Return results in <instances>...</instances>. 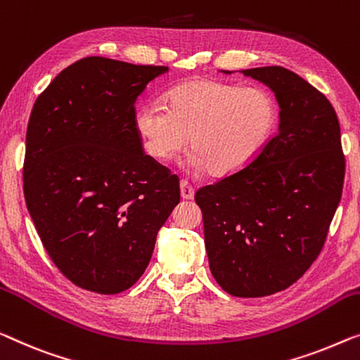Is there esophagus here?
Masks as SVG:
<instances>
[{
	"label": "esophagus",
	"mask_w": 360,
	"mask_h": 360,
	"mask_svg": "<svg viewBox=\"0 0 360 360\" xmlns=\"http://www.w3.org/2000/svg\"><path fill=\"white\" fill-rule=\"evenodd\" d=\"M181 197L186 200H192L194 198V187H192L187 181H181Z\"/></svg>",
	"instance_id": "esophagus-1"
}]
</instances>
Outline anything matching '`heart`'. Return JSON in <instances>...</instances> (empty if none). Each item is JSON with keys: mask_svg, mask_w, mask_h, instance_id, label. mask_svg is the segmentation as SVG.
I'll list each match as a JSON object with an SVG mask.
<instances>
[{"mask_svg": "<svg viewBox=\"0 0 360 360\" xmlns=\"http://www.w3.org/2000/svg\"><path fill=\"white\" fill-rule=\"evenodd\" d=\"M166 108L147 103L134 124L150 157L165 162L186 147L197 171L226 178L248 166L265 146L276 122V106L264 89H240L212 79L178 85Z\"/></svg>", "mask_w": 360, "mask_h": 360, "instance_id": "heart-1", "label": "heart"}]
</instances>
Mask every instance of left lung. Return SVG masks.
I'll return each mask as SVG.
<instances>
[{
	"label": "left lung",
	"instance_id": "left-lung-1",
	"mask_svg": "<svg viewBox=\"0 0 360 360\" xmlns=\"http://www.w3.org/2000/svg\"><path fill=\"white\" fill-rule=\"evenodd\" d=\"M243 74L275 94L278 134L244 169L198 189L195 203L214 280L231 296L264 297L296 283L319 257L346 163L323 94L281 66Z\"/></svg>",
	"mask_w": 360,
	"mask_h": 360
}]
</instances>
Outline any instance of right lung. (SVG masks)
Masks as SVG:
<instances>
[{"label": "right lung", "instance_id": "1", "mask_svg": "<svg viewBox=\"0 0 360 360\" xmlns=\"http://www.w3.org/2000/svg\"><path fill=\"white\" fill-rule=\"evenodd\" d=\"M169 69L89 56L53 79L30 112L24 195L69 281L117 294L143 275L179 181L143 153L137 96Z\"/></svg>", "mask_w": 360, "mask_h": 360}]
</instances>
